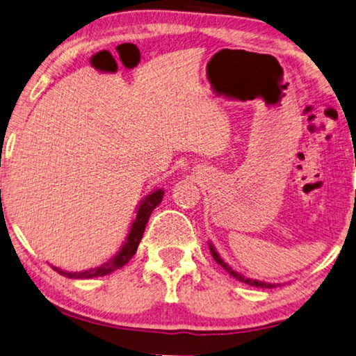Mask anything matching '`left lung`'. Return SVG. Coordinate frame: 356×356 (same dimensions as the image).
Here are the masks:
<instances>
[{
  "label": "left lung",
  "instance_id": "obj_1",
  "mask_svg": "<svg viewBox=\"0 0 356 356\" xmlns=\"http://www.w3.org/2000/svg\"><path fill=\"white\" fill-rule=\"evenodd\" d=\"M209 250H211V253H212V258L216 259V261L220 264V266H222L225 270H227V273H228L229 275H233V277H234L236 280L244 282V284L252 285V286H259V289H274V286H277L275 284H268V282H261V280H253V279L245 277V275L239 274L238 270H234L233 268L229 266L228 263H225V259H222V257L218 255V252L216 250V247H213L212 242H209Z\"/></svg>",
  "mask_w": 356,
  "mask_h": 356
}]
</instances>
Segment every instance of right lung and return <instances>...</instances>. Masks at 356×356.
Here are the masks:
<instances>
[{"mask_svg":"<svg viewBox=\"0 0 356 356\" xmlns=\"http://www.w3.org/2000/svg\"><path fill=\"white\" fill-rule=\"evenodd\" d=\"M163 196H165V191H163V188H158V190L150 191V193L139 202V206L136 209V217H134L131 227H129L125 242H123L120 250L117 252V255L112 257L109 261L99 264L97 268L81 270V273H70V270H63L55 266L52 268L56 270V273L65 275L67 279H93V277H101V275H107L114 273L117 269H120L122 266H125L129 259L133 258L134 253H136L139 242L143 239L145 225L149 222L150 213L154 212V209L158 204H160Z\"/></svg>","mask_w":356,"mask_h":356,"instance_id":"add662e5","label":"right lung"}]
</instances>
